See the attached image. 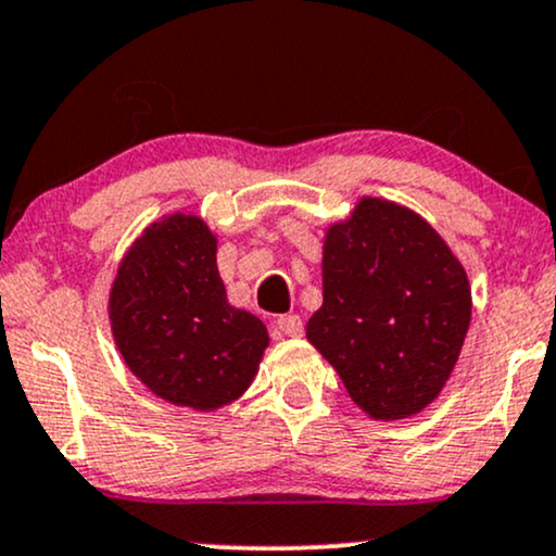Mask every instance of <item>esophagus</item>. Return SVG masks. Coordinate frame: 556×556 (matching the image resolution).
Wrapping results in <instances>:
<instances>
[{
    "label": "esophagus",
    "instance_id": "34e87169",
    "mask_svg": "<svg viewBox=\"0 0 556 556\" xmlns=\"http://www.w3.org/2000/svg\"><path fill=\"white\" fill-rule=\"evenodd\" d=\"M274 329H277L279 337H300L303 333V320L300 316H292V313H287V316H279L274 320Z\"/></svg>",
    "mask_w": 556,
    "mask_h": 556
}]
</instances>
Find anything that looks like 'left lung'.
I'll return each mask as SVG.
<instances>
[{"label":"left lung","instance_id":"1","mask_svg":"<svg viewBox=\"0 0 556 556\" xmlns=\"http://www.w3.org/2000/svg\"><path fill=\"white\" fill-rule=\"evenodd\" d=\"M324 305L307 342L370 419H406L440 396L471 324L451 245L409 206L363 197L324 236Z\"/></svg>","mask_w":556,"mask_h":556}]
</instances>
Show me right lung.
Segmentation results:
<instances>
[{
    "mask_svg": "<svg viewBox=\"0 0 556 556\" xmlns=\"http://www.w3.org/2000/svg\"><path fill=\"white\" fill-rule=\"evenodd\" d=\"M113 342L155 396L217 412L249 391L269 331L227 303L217 236L199 214L170 212L142 230L109 292Z\"/></svg>",
    "mask_w": 556,
    "mask_h": 556,
    "instance_id": "1",
    "label": "right lung"
}]
</instances>
